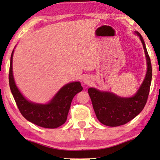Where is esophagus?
Segmentation results:
<instances>
[{"instance_id": "1", "label": "esophagus", "mask_w": 160, "mask_h": 160, "mask_svg": "<svg viewBox=\"0 0 160 160\" xmlns=\"http://www.w3.org/2000/svg\"><path fill=\"white\" fill-rule=\"evenodd\" d=\"M84 84H89L91 82V78L88 77V76H87V77H85L84 78Z\"/></svg>"}]
</instances>
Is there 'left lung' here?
<instances>
[{
	"instance_id": "8db88e82",
	"label": "left lung",
	"mask_w": 160,
	"mask_h": 160,
	"mask_svg": "<svg viewBox=\"0 0 160 160\" xmlns=\"http://www.w3.org/2000/svg\"><path fill=\"white\" fill-rule=\"evenodd\" d=\"M135 33L143 43L148 65L145 79L138 92L132 98H123L95 88L88 89L96 117L106 126L117 127L128 123L141 112L147 102L152 77V64L141 35L137 31Z\"/></svg>"
}]
</instances>
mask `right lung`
Listing matches in <instances>:
<instances>
[{
	"label": "right lung",
	"instance_id": "obj_1",
	"mask_svg": "<svg viewBox=\"0 0 160 160\" xmlns=\"http://www.w3.org/2000/svg\"><path fill=\"white\" fill-rule=\"evenodd\" d=\"M11 55L9 86L11 91L21 114L28 121L44 128H58L66 121L72 100L76 94L82 91L80 82H72L65 85L49 103L36 104L29 102L23 97L14 83L12 73V58Z\"/></svg>",
	"mask_w": 160,
	"mask_h": 160
}]
</instances>
